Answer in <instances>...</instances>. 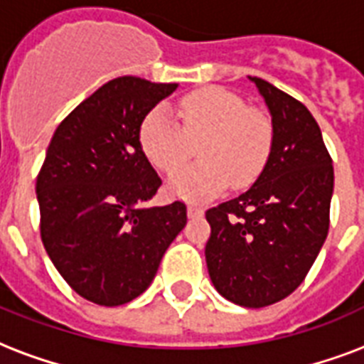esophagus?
<instances>
[{"instance_id": "obj_1", "label": "esophagus", "mask_w": 364, "mask_h": 364, "mask_svg": "<svg viewBox=\"0 0 364 364\" xmlns=\"http://www.w3.org/2000/svg\"><path fill=\"white\" fill-rule=\"evenodd\" d=\"M187 213H188V217H202L204 215V208H200V205H196V204H191L187 208Z\"/></svg>"}]
</instances>
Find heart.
Returning <instances> with one entry per match:
<instances>
[{
    "mask_svg": "<svg viewBox=\"0 0 364 364\" xmlns=\"http://www.w3.org/2000/svg\"><path fill=\"white\" fill-rule=\"evenodd\" d=\"M173 119L156 105L139 124V147L154 168L171 173L188 158L192 141L203 139L200 163L171 176L168 193L183 200H208L230 185L247 187L264 170L274 143L270 117L245 107L240 96L208 87L179 100Z\"/></svg>",
    "mask_w": 364,
    "mask_h": 364,
    "instance_id": "obj_1",
    "label": "heart"
}]
</instances>
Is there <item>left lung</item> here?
Listing matches in <instances>:
<instances>
[{
  "instance_id": "1",
  "label": "left lung",
  "mask_w": 364,
  "mask_h": 364,
  "mask_svg": "<svg viewBox=\"0 0 364 364\" xmlns=\"http://www.w3.org/2000/svg\"><path fill=\"white\" fill-rule=\"evenodd\" d=\"M274 126L270 159L253 187L205 211L211 283L243 308L279 302L304 282L328 234L333 160L304 104L249 77Z\"/></svg>"
}]
</instances>
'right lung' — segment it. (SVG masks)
Here are the masks:
<instances>
[{"instance_id": "obj_1", "label": "right lung", "mask_w": 364, "mask_h": 364, "mask_svg": "<svg viewBox=\"0 0 364 364\" xmlns=\"http://www.w3.org/2000/svg\"><path fill=\"white\" fill-rule=\"evenodd\" d=\"M176 82L117 77L60 122L37 176L41 240L77 294L130 302L151 285L187 205L147 208L162 185L139 147L143 117Z\"/></svg>"}]
</instances>
